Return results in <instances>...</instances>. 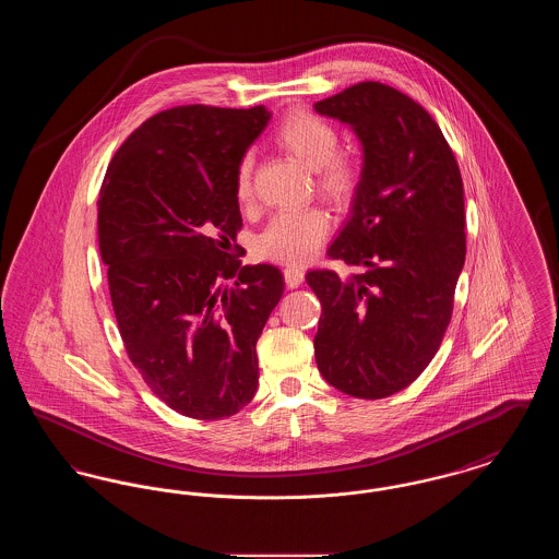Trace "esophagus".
Returning a JSON list of instances; mask_svg holds the SVG:
<instances>
[{
  "instance_id": "esophagus-1",
  "label": "esophagus",
  "mask_w": 559,
  "mask_h": 559,
  "mask_svg": "<svg viewBox=\"0 0 559 559\" xmlns=\"http://www.w3.org/2000/svg\"><path fill=\"white\" fill-rule=\"evenodd\" d=\"M283 274H285V281H287V285L292 289H297L304 283V276H306V272H304L301 266H287L283 270Z\"/></svg>"
}]
</instances>
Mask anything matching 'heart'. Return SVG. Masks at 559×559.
I'll list each match as a JSON object with an SVG mask.
<instances>
[{"instance_id":"obj_1","label":"heart","mask_w":559,"mask_h":559,"mask_svg":"<svg viewBox=\"0 0 559 559\" xmlns=\"http://www.w3.org/2000/svg\"><path fill=\"white\" fill-rule=\"evenodd\" d=\"M276 144L314 171L317 190L322 197L344 203L360 185V165L349 155L337 153L340 133L314 112H293L274 132ZM253 155L247 153L237 169V197L240 203L251 199ZM331 228L326 212L319 207L276 213L255 240L260 258L281 264H304L319 251Z\"/></svg>"}]
</instances>
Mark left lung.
<instances>
[{
	"label": "left lung",
	"mask_w": 559,
	"mask_h": 559,
	"mask_svg": "<svg viewBox=\"0 0 559 559\" xmlns=\"http://www.w3.org/2000/svg\"><path fill=\"white\" fill-rule=\"evenodd\" d=\"M362 146L360 185L329 258L365 274L310 270L322 306L314 354L329 385L354 399L411 385L442 344L465 264L463 180L426 108L379 81L314 105Z\"/></svg>",
	"instance_id": "1"
}]
</instances>
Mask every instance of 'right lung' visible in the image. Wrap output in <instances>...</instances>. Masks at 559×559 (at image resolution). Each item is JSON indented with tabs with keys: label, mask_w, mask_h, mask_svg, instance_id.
<instances>
[{
	"label": "right lung",
	"mask_w": 559,
	"mask_h": 559,
	"mask_svg": "<svg viewBox=\"0 0 559 559\" xmlns=\"http://www.w3.org/2000/svg\"><path fill=\"white\" fill-rule=\"evenodd\" d=\"M270 117L266 107L157 112L119 146L100 188L98 242L128 356L153 394L201 421L255 396V344L285 289L278 267L230 255L242 226L237 169Z\"/></svg>",
	"instance_id": "1"
}]
</instances>
